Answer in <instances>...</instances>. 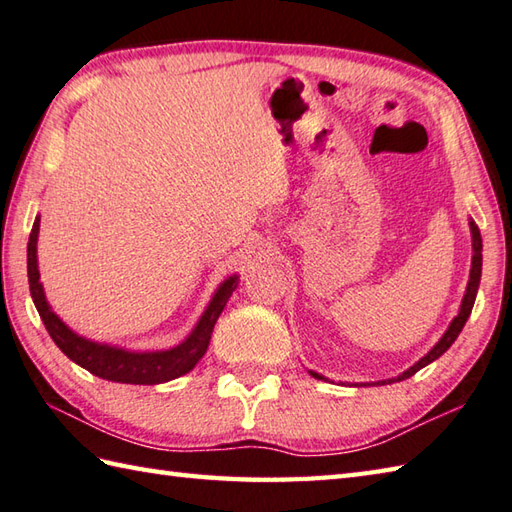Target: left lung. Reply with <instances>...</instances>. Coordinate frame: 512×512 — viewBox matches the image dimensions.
<instances>
[{"mask_svg":"<svg viewBox=\"0 0 512 512\" xmlns=\"http://www.w3.org/2000/svg\"><path fill=\"white\" fill-rule=\"evenodd\" d=\"M468 227H471V238H473V258H471V276H468V285H466V294L462 298V305H460V314H457L451 325H448V329L444 331V336L435 342V347L426 353V356H422L420 360H417L413 367H409L406 371H402L398 378H389V380H380V382H373V384H391V382H402L406 378H411V375H415L420 369H424L426 364H431L433 360H437L442 356V353L448 351V347L457 340V336H460V331L464 329L468 316H471L473 311V305H475V296H477V289H479V278H482V234H479V229L475 225L473 218H468ZM314 378L318 380H325L322 378L320 373L316 371H309Z\"/></svg>","mask_w":512,"mask_h":512,"instance_id":"left-lung-1","label":"left lung"}]
</instances>
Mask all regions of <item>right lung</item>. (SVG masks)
<instances>
[{
  "instance_id": "add662e5",
  "label": "right lung",
  "mask_w": 512,
  "mask_h": 512,
  "mask_svg": "<svg viewBox=\"0 0 512 512\" xmlns=\"http://www.w3.org/2000/svg\"><path fill=\"white\" fill-rule=\"evenodd\" d=\"M37 238H39V216L35 218L33 232H30V238H28V285H30V296H33L39 316L46 325V331L72 362L90 371L92 375H99V378L110 380V382L163 384L174 378H181L185 373H190L196 367V362L205 356L207 347H210V338H212L216 320L225 309L229 296H232L234 289L238 287L236 274L225 278L214 291L210 305L205 307L194 329L187 333V338L176 344V347L161 349V351H128L123 347H117V344H103V342H95L79 336V333L72 331L66 322L52 311L44 294V285L39 283Z\"/></svg>"
}]
</instances>
